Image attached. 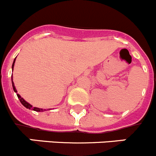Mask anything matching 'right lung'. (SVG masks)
Returning a JSON list of instances; mask_svg holds the SVG:
<instances>
[{"instance_id":"right-lung-1","label":"right lung","mask_w":156,"mask_h":156,"mask_svg":"<svg viewBox=\"0 0 156 156\" xmlns=\"http://www.w3.org/2000/svg\"><path fill=\"white\" fill-rule=\"evenodd\" d=\"M16 59V58H15ZM15 59H14V63H13V65H12V69H14V63H15ZM11 80H12V86H13V89H14V91L15 92V93H17V90H16L15 87H14V82H13V78L11 77ZM17 97H18L19 100L20 101V103H22V105L23 106H24L25 107L27 108V109H33V110H34V111H37V112H41V111H43V109H40V108H37V107H33L32 106H31L30 104H29V103H27V102H26L24 100V99H23V98L20 97V95L17 94Z\"/></svg>"}]
</instances>
